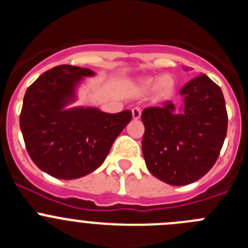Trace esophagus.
Here are the masks:
<instances>
[{"mask_svg": "<svg viewBox=\"0 0 248 248\" xmlns=\"http://www.w3.org/2000/svg\"><path fill=\"white\" fill-rule=\"evenodd\" d=\"M131 114H133V119H139L140 115H141V110H140L139 107H134V108L131 109Z\"/></svg>", "mask_w": 248, "mask_h": 248, "instance_id": "esophagus-1", "label": "esophagus"}]
</instances>
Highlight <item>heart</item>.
<instances>
[{"label": "heart", "instance_id": "obj_1", "mask_svg": "<svg viewBox=\"0 0 248 248\" xmlns=\"http://www.w3.org/2000/svg\"><path fill=\"white\" fill-rule=\"evenodd\" d=\"M155 84H157L155 86V91L160 97H168L174 89V79L170 76H163L161 78H159V80L156 78H146L140 83V88L143 91H149Z\"/></svg>", "mask_w": 248, "mask_h": 248}]
</instances>
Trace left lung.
<instances>
[{
  "label": "left lung",
  "instance_id": "1",
  "mask_svg": "<svg viewBox=\"0 0 248 248\" xmlns=\"http://www.w3.org/2000/svg\"><path fill=\"white\" fill-rule=\"evenodd\" d=\"M184 108L166 100L141 113V148L149 171L159 180L183 186L199 180L216 163L227 133L226 103L221 88L205 74L180 89Z\"/></svg>",
  "mask_w": 248,
  "mask_h": 248
}]
</instances>
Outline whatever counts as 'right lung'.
I'll use <instances>...</instances> for the list:
<instances>
[{
  "label": "right lung",
  "mask_w": 248,
  "mask_h": 248,
  "mask_svg": "<svg viewBox=\"0 0 248 248\" xmlns=\"http://www.w3.org/2000/svg\"><path fill=\"white\" fill-rule=\"evenodd\" d=\"M87 68L62 64L45 72L26 91L19 126L32 161L48 175L71 180L104 163L114 140L131 120V111L64 109Z\"/></svg>",
  "instance_id": "1"
}]
</instances>
